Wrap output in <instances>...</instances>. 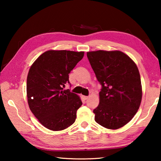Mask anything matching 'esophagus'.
Here are the masks:
<instances>
[{"instance_id":"1","label":"esophagus","mask_w":161,"mask_h":161,"mask_svg":"<svg viewBox=\"0 0 161 161\" xmlns=\"http://www.w3.org/2000/svg\"><path fill=\"white\" fill-rule=\"evenodd\" d=\"M88 97H87V96H82V98H83L84 100H86L87 99H88Z\"/></svg>"}]
</instances>
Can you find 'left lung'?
Masks as SVG:
<instances>
[{
	"label": "left lung",
	"instance_id": "1",
	"mask_svg": "<svg viewBox=\"0 0 161 161\" xmlns=\"http://www.w3.org/2000/svg\"><path fill=\"white\" fill-rule=\"evenodd\" d=\"M86 55L102 86L99 103L93 111L95 121L108 129L123 127L135 116L142 99L137 66L119 50L90 51Z\"/></svg>",
	"mask_w": 161,
	"mask_h": 161
}]
</instances>
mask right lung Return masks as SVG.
I'll return each mask as SVG.
<instances>
[{
	"instance_id": "right-lung-1",
	"label": "right lung",
	"mask_w": 161,
	"mask_h": 161,
	"mask_svg": "<svg viewBox=\"0 0 161 161\" xmlns=\"http://www.w3.org/2000/svg\"><path fill=\"white\" fill-rule=\"evenodd\" d=\"M84 52L50 50L37 58L27 77L29 108L42 126L62 130L75 123L82 102L77 94L64 89L69 74Z\"/></svg>"
}]
</instances>
